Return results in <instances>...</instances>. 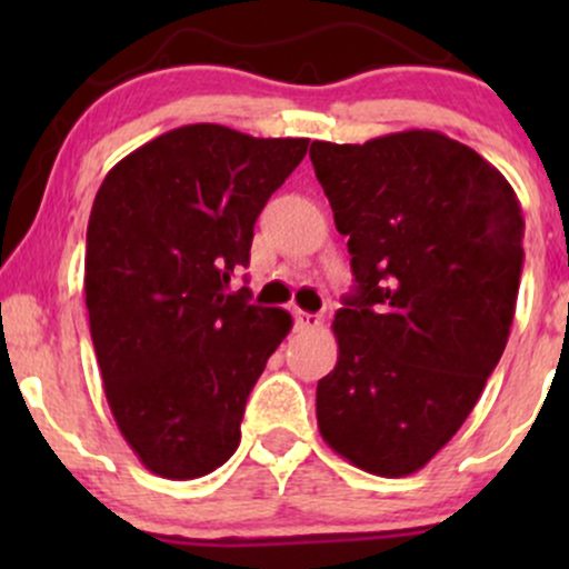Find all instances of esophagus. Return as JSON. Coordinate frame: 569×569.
I'll use <instances>...</instances> for the list:
<instances>
[{
  "instance_id": "obj_1",
  "label": "esophagus",
  "mask_w": 569,
  "mask_h": 569,
  "mask_svg": "<svg viewBox=\"0 0 569 569\" xmlns=\"http://www.w3.org/2000/svg\"><path fill=\"white\" fill-rule=\"evenodd\" d=\"M297 329H302V331H307V329H318V326L323 323V318L321 316H312V312H302V310H297Z\"/></svg>"
}]
</instances>
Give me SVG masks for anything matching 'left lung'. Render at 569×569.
I'll list each match as a JSON object with an SVG mask.
<instances>
[{
	"instance_id": "8db88e82",
	"label": "left lung",
	"mask_w": 569,
	"mask_h": 569,
	"mask_svg": "<svg viewBox=\"0 0 569 569\" xmlns=\"http://www.w3.org/2000/svg\"><path fill=\"white\" fill-rule=\"evenodd\" d=\"M310 160L356 276L331 323L339 358L318 382V428L356 468L398 479L460 430L506 350L521 206L498 168L439 130L312 141Z\"/></svg>"
}]
</instances>
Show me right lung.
I'll use <instances>...</instances> for the list:
<instances>
[{
  "instance_id": "1",
  "label": "right lung",
  "mask_w": 569,
  "mask_h": 569,
  "mask_svg": "<svg viewBox=\"0 0 569 569\" xmlns=\"http://www.w3.org/2000/svg\"><path fill=\"white\" fill-rule=\"evenodd\" d=\"M307 143L198 122L143 143L98 189L84 253L90 337L122 439L162 479L230 460L248 393L291 331L286 310L227 289Z\"/></svg>"
}]
</instances>
